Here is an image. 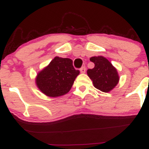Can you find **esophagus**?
Masks as SVG:
<instances>
[{"instance_id": "1", "label": "esophagus", "mask_w": 149, "mask_h": 149, "mask_svg": "<svg viewBox=\"0 0 149 149\" xmlns=\"http://www.w3.org/2000/svg\"><path fill=\"white\" fill-rule=\"evenodd\" d=\"M86 70V68H85V67H82V68H81L80 71H81V73H85Z\"/></svg>"}]
</instances>
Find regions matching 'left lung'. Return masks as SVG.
Listing matches in <instances>:
<instances>
[{
	"instance_id": "1",
	"label": "left lung",
	"mask_w": 149,
	"mask_h": 149,
	"mask_svg": "<svg viewBox=\"0 0 149 149\" xmlns=\"http://www.w3.org/2000/svg\"><path fill=\"white\" fill-rule=\"evenodd\" d=\"M90 61L94 63V68L87 70L94 86L97 89L107 93L112 91L120 80L117 69L103 56H94Z\"/></svg>"
}]
</instances>
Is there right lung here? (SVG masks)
<instances>
[{
  "instance_id": "add662e5",
  "label": "right lung",
  "mask_w": 149,
  "mask_h": 149,
  "mask_svg": "<svg viewBox=\"0 0 149 149\" xmlns=\"http://www.w3.org/2000/svg\"><path fill=\"white\" fill-rule=\"evenodd\" d=\"M79 73L73 68L71 59L56 56L37 73L35 83L47 97H61L70 91Z\"/></svg>"
}]
</instances>
